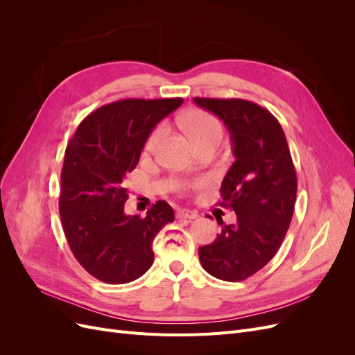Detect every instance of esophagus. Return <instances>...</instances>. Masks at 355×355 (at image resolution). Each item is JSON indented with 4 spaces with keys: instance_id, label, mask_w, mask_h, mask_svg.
<instances>
[{
    "instance_id": "1",
    "label": "esophagus",
    "mask_w": 355,
    "mask_h": 355,
    "mask_svg": "<svg viewBox=\"0 0 355 355\" xmlns=\"http://www.w3.org/2000/svg\"><path fill=\"white\" fill-rule=\"evenodd\" d=\"M176 216H178L179 219H197L198 214H197L196 211L188 210V209H179V210L176 211Z\"/></svg>"
}]
</instances>
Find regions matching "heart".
Returning <instances> with one entry per match:
<instances>
[{"mask_svg": "<svg viewBox=\"0 0 355 355\" xmlns=\"http://www.w3.org/2000/svg\"><path fill=\"white\" fill-rule=\"evenodd\" d=\"M182 127L187 132V135L191 137V141L196 145H200L202 142L211 141V139H219L222 137V125L219 120L213 114L202 111V110H191L184 116H182ZM166 132V127L161 124L155 127L153 133L148 136L145 142V151H154L157 148L158 142L161 141Z\"/></svg>", "mask_w": 355, "mask_h": 355, "instance_id": "obj_1", "label": "heart"}]
</instances>
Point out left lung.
<instances>
[{"instance_id": "left-lung-1", "label": "left lung", "mask_w": 355, "mask_h": 355, "mask_svg": "<svg viewBox=\"0 0 355 355\" xmlns=\"http://www.w3.org/2000/svg\"><path fill=\"white\" fill-rule=\"evenodd\" d=\"M227 125L235 161L223 178L220 206L237 214L198 249L210 275L241 282L270 262L292 222L297 179L283 128L262 106L243 99L194 98Z\"/></svg>"}]
</instances>
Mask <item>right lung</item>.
<instances>
[{"label": "right lung", "mask_w": 355, "mask_h": 355, "mask_svg": "<svg viewBox=\"0 0 355 355\" xmlns=\"http://www.w3.org/2000/svg\"><path fill=\"white\" fill-rule=\"evenodd\" d=\"M184 102L123 99L93 111L68 142L60 175L59 211L80 265L108 284L130 283L154 262L153 241L175 211L163 200L146 216H127L125 176L136 168L154 127Z\"/></svg>", "instance_id": "1"}]
</instances>
